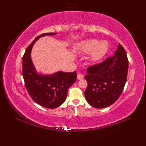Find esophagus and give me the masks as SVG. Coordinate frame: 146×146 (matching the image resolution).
I'll list each match as a JSON object with an SVG mask.
<instances>
[{"label": "esophagus", "instance_id": "esophagus-1", "mask_svg": "<svg viewBox=\"0 0 146 146\" xmlns=\"http://www.w3.org/2000/svg\"><path fill=\"white\" fill-rule=\"evenodd\" d=\"M77 78L78 80H82V79L83 78V75L80 74L78 73L77 75Z\"/></svg>", "mask_w": 146, "mask_h": 146}]
</instances>
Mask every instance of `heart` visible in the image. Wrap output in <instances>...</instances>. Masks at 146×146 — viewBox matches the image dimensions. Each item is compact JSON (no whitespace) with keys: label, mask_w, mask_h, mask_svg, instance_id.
Segmentation results:
<instances>
[{"label":"heart","mask_w":146,"mask_h":146,"mask_svg":"<svg viewBox=\"0 0 146 146\" xmlns=\"http://www.w3.org/2000/svg\"><path fill=\"white\" fill-rule=\"evenodd\" d=\"M109 49L110 44L108 41L90 39L79 43L76 48V52L80 55H87L91 52L88 60L91 63L96 64L105 58Z\"/></svg>","instance_id":"b5f03b06"}]
</instances>
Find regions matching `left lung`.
I'll return each mask as SVG.
<instances>
[{"label": "left lung", "instance_id": "8db88e82", "mask_svg": "<svg viewBox=\"0 0 146 146\" xmlns=\"http://www.w3.org/2000/svg\"><path fill=\"white\" fill-rule=\"evenodd\" d=\"M129 61L125 50L119 44L114 56L87 69L85 98L91 106L103 108L112 105L121 96L125 85Z\"/></svg>", "mask_w": 146, "mask_h": 146}]
</instances>
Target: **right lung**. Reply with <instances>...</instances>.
<instances>
[{
    "mask_svg": "<svg viewBox=\"0 0 146 146\" xmlns=\"http://www.w3.org/2000/svg\"><path fill=\"white\" fill-rule=\"evenodd\" d=\"M56 34L46 33L37 36L27 48L23 58V76L29 95L39 105L52 109L64 103L69 88L76 81L77 73L76 71H58L52 74L39 73L33 63L31 53L39 38Z\"/></svg>",
    "mask_w": 146,
    "mask_h": 146,
    "instance_id": "1",
    "label": "right lung"
}]
</instances>
